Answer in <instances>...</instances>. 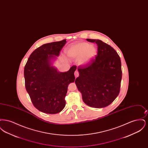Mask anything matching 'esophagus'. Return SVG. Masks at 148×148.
<instances>
[{
    "label": "esophagus",
    "instance_id": "esophagus-1",
    "mask_svg": "<svg viewBox=\"0 0 148 148\" xmlns=\"http://www.w3.org/2000/svg\"><path fill=\"white\" fill-rule=\"evenodd\" d=\"M74 75H75V77H77L78 76H79V73H78V71H75V73H74Z\"/></svg>",
    "mask_w": 148,
    "mask_h": 148
}]
</instances>
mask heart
<instances>
[{"instance_id":"1","label":"heart","mask_w":148,"mask_h":148,"mask_svg":"<svg viewBox=\"0 0 148 148\" xmlns=\"http://www.w3.org/2000/svg\"><path fill=\"white\" fill-rule=\"evenodd\" d=\"M66 56L73 60H77L80 66L91 63L97 55V49L94 45L87 42H78L69 46L66 50Z\"/></svg>"}]
</instances>
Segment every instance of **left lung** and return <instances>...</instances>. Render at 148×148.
Here are the masks:
<instances>
[{"mask_svg":"<svg viewBox=\"0 0 148 148\" xmlns=\"http://www.w3.org/2000/svg\"><path fill=\"white\" fill-rule=\"evenodd\" d=\"M98 45V56L92 63L77 68V89L87 106L101 108L110 105L119 94L122 77L121 60L117 52L99 39H86Z\"/></svg>","mask_w":148,"mask_h":148,"instance_id":"1","label":"left lung"}]
</instances>
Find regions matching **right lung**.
Segmentation results:
<instances>
[{"label": "right lung", "mask_w": 148, "mask_h": 148, "mask_svg": "<svg viewBox=\"0 0 148 148\" xmlns=\"http://www.w3.org/2000/svg\"><path fill=\"white\" fill-rule=\"evenodd\" d=\"M66 42L64 39L43 44L30 54L24 67L27 92L34 106L42 113L54 114L62 111L68 85L75 81V66L60 72L54 65Z\"/></svg>", "instance_id": "1"}]
</instances>
